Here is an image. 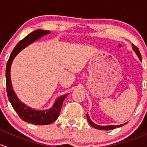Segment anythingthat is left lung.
Segmentation results:
<instances>
[{
    "instance_id": "obj_1",
    "label": "left lung",
    "mask_w": 147,
    "mask_h": 147,
    "mask_svg": "<svg viewBox=\"0 0 147 147\" xmlns=\"http://www.w3.org/2000/svg\"><path fill=\"white\" fill-rule=\"evenodd\" d=\"M132 49L133 50L135 51L136 54H137V56H138L139 59H140V61H142V57H141V54H140V51H139V49H137V47H136L134 45H132ZM86 117H87V119H88V122L90 123V125H91L93 127L96 128V129H102V130H111V129H115V128L117 127H120L123 126V125H126L127 122H125V123L124 124H122V125H106V126H102V125H96V124H95L94 122H93V121L91 120V119H90V117H89V115L88 114L86 115Z\"/></svg>"
}]
</instances>
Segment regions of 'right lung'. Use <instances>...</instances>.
<instances>
[{
  "instance_id": "add662e5",
  "label": "right lung",
  "mask_w": 147,
  "mask_h": 147,
  "mask_svg": "<svg viewBox=\"0 0 147 147\" xmlns=\"http://www.w3.org/2000/svg\"><path fill=\"white\" fill-rule=\"evenodd\" d=\"M50 31L42 30H36L32 32L23 40L18 42V45L12 51L10 58L7 62V66H6V88H7V94L9 101L11 103L14 110L16 111V113H18L19 117L22 120L37 125H49L58 118L63 100L69 93L63 95V96L57 98L52 107L48 110H38L32 108L24 104L18 98L17 95L15 93L13 85H12L11 78H10V69H11V65L13 59L20 51L35 42L36 40L40 39L43 36L50 34Z\"/></svg>"
}]
</instances>
